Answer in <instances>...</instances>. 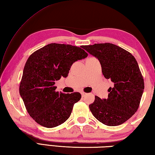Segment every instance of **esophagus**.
<instances>
[{
	"label": "esophagus",
	"instance_id": "1",
	"mask_svg": "<svg viewBox=\"0 0 155 155\" xmlns=\"http://www.w3.org/2000/svg\"><path fill=\"white\" fill-rule=\"evenodd\" d=\"M81 96H82V97H84V96H85L86 95V93H85V92H81Z\"/></svg>",
	"mask_w": 155,
	"mask_h": 155
}]
</instances>
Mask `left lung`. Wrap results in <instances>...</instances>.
<instances>
[{
	"instance_id": "obj_1",
	"label": "left lung",
	"mask_w": 155,
	"mask_h": 155,
	"mask_svg": "<svg viewBox=\"0 0 155 155\" xmlns=\"http://www.w3.org/2000/svg\"><path fill=\"white\" fill-rule=\"evenodd\" d=\"M84 49L100 61L102 72L112 81L108 98L95 96L89 105L98 120L109 126H117L128 120L138 110L144 89V79L133 55L110 43L82 46Z\"/></svg>"
}]
</instances>
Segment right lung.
<instances>
[{"label": "right lung", "instance_id": "right-lung-1", "mask_svg": "<svg viewBox=\"0 0 155 155\" xmlns=\"http://www.w3.org/2000/svg\"><path fill=\"white\" fill-rule=\"evenodd\" d=\"M87 53L78 46L51 43L33 52L26 61L19 86L27 111L34 120L48 128L63 124L80 93L56 92L55 81L68 77L72 64Z\"/></svg>", "mask_w": 155, "mask_h": 155}]
</instances>
